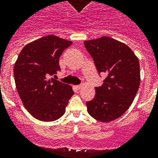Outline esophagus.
<instances>
[{"mask_svg": "<svg viewBox=\"0 0 158 158\" xmlns=\"http://www.w3.org/2000/svg\"><path fill=\"white\" fill-rule=\"evenodd\" d=\"M75 87H76V89H78V90H79V89L82 87V85H77V86H75Z\"/></svg>", "mask_w": 158, "mask_h": 158, "instance_id": "34e87169", "label": "esophagus"}]
</instances>
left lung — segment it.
Listing matches in <instances>:
<instances>
[{
  "label": "left lung",
  "instance_id": "obj_1",
  "mask_svg": "<svg viewBox=\"0 0 158 158\" xmlns=\"http://www.w3.org/2000/svg\"><path fill=\"white\" fill-rule=\"evenodd\" d=\"M98 74L106 75L95 96L86 102L87 111L96 120L108 123L117 119L132 104L140 86L138 59L127 44L102 36L84 41Z\"/></svg>",
  "mask_w": 158,
  "mask_h": 158
}]
</instances>
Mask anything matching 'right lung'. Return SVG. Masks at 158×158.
<instances>
[{
    "label": "right lung",
    "instance_id": "1",
    "mask_svg": "<svg viewBox=\"0 0 158 158\" xmlns=\"http://www.w3.org/2000/svg\"><path fill=\"white\" fill-rule=\"evenodd\" d=\"M72 42L49 35L24 46L13 69L15 83L26 110L44 122L57 120L65 113L74 94L72 87L51 76H56L60 57Z\"/></svg>",
    "mask_w": 158,
    "mask_h": 158
}]
</instances>
